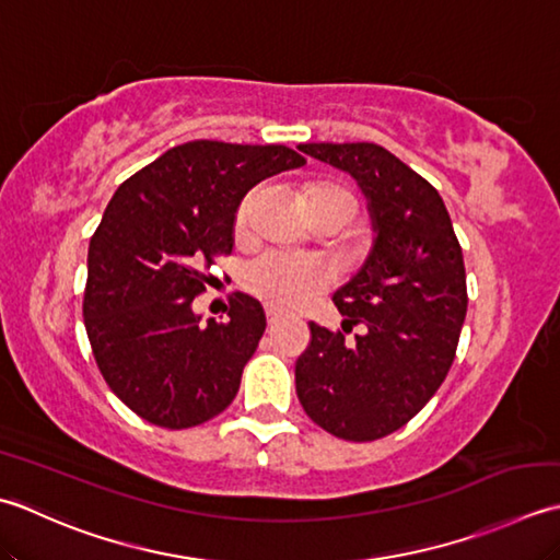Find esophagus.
<instances>
[{
  "label": "esophagus",
  "instance_id": "esophagus-1",
  "mask_svg": "<svg viewBox=\"0 0 560 560\" xmlns=\"http://www.w3.org/2000/svg\"><path fill=\"white\" fill-rule=\"evenodd\" d=\"M266 318H268V326H278L282 322V314L276 310V306H266Z\"/></svg>",
  "mask_w": 560,
  "mask_h": 560
}]
</instances>
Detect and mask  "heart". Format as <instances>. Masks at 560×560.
<instances>
[{"mask_svg": "<svg viewBox=\"0 0 560 560\" xmlns=\"http://www.w3.org/2000/svg\"><path fill=\"white\" fill-rule=\"evenodd\" d=\"M326 200H346L355 208L350 192L334 184V180H318V184L310 186L306 190V202H310V212ZM250 214H254V200L246 198L236 210L234 226L238 234H244L250 224ZM328 284V272L314 264V260L304 258H290L268 254L256 260H250L248 268L244 270V288L256 294L258 300H264L270 306L278 310H300V306L310 304L312 296L322 292Z\"/></svg>", "mask_w": 560, "mask_h": 560, "instance_id": "obj_1", "label": "heart"}]
</instances>
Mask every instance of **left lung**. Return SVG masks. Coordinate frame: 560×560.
Instances as JSON below:
<instances>
[{
    "label": "left lung",
    "mask_w": 560,
    "mask_h": 560,
    "mask_svg": "<svg viewBox=\"0 0 560 560\" xmlns=\"http://www.w3.org/2000/svg\"><path fill=\"white\" fill-rule=\"evenodd\" d=\"M304 154L348 171L370 200L376 242L334 294L343 330L310 324L296 396L318 428L372 442L404 428L447 376L466 318L459 238L440 192L374 142H312ZM352 327L361 334L347 338Z\"/></svg>",
    "instance_id": "left-lung-1"
}]
</instances>
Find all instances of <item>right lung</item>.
Wrapping results in <instances>:
<instances>
[{
	"instance_id": "obj_1",
	"label": "right lung",
	"mask_w": 560,
	"mask_h": 560,
	"mask_svg": "<svg viewBox=\"0 0 560 560\" xmlns=\"http://www.w3.org/2000/svg\"><path fill=\"white\" fill-rule=\"evenodd\" d=\"M306 164L284 144L196 140L164 152L110 198L89 242L84 326L110 392L159 428L186 430L234 401L266 330L236 292L222 322L200 326L192 300L232 254L234 212L268 176Z\"/></svg>"
}]
</instances>
